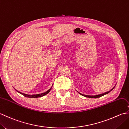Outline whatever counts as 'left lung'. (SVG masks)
<instances>
[{
	"label": "left lung",
	"instance_id": "obj_1",
	"mask_svg": "<svg viewBox=\"0 0 129 129\" xmlns=\"http://www.w3.org/2000/svg\"><path fill=\"white\" fill-rule=\"evenodd\" d=\"M115 85L113 88H112L110 90H109V91H107V92H104L103 93V94H99V95H85V94H81V93H80L78 91V93H79L80 95H81L82 96H84L85 97H86V98H100L101 96H104L106 94H108V93L110 92V91H111L112 90H113L114 89V88L115 87Z\"/></svg>",
	"mask_w": 129,
	"mask_h": 129
}]
</instances>
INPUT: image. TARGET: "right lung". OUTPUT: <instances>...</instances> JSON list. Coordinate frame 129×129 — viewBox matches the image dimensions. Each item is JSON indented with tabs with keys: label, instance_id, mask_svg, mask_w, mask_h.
<instances>
[{
	"label": "right lung",
	"instance_id": "add662e5",
	"mask_svg": "<svg viewBox=\"0 0 129 129\" xmlns=\"http://www.w3.org/2000/svg\"><path fill=\"white\" fill-rule=\"evenodd\" d=\"M53 85H52V86H51V87H50V88L48 90H47V91H46L44 92H43V93H41V94H33V95H29V94H24V93L21 92H20V91H18V90H16L15 88H14V89L16 90V91L18 92L19 93H20V94L24 95V96H25V97L30 98H40V97L43 96H44V95H46L47 94H48V93H49V92H50V91L51 90V88H52V87H53Z\"/></svg>",
	"mask_w": 129,
	"mask_h": 129
}]
</instances>
